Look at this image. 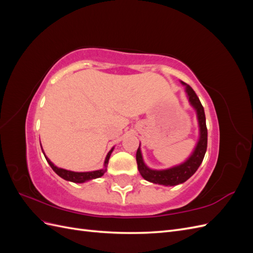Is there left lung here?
Wrapping results in <instances>:
<instances>
[{"label":"left lung","instance_id":"1","mask_svg":"<svg viewBox=\"0 0 253 253\" xmlns=\"http://www.w3.org/2000/svg\"><path fill=\"white\" fill-rule=\"evenodd\" d=\"M186 85V91L189 96V101L192 104L196 112H197V118L198 122H200L201 127V137L198 143L195 148V151L191 157L187 160L186 163L181 164L180 166L171 168V169L157 171V170H151L144 165L140 149L138 148L136 153V160L137 166H138L139 173L141 174L142 177L151 182L159 183V185L165 186H176L178 183L185 182L187 179H189L192 176L196 170L200 168L201 164L203 163V159L205 157L206 151H207V144H208V131H207L206 126V116L204 106L202 105L200 98L197 97L194 89L190 85H187L186 83H183Z\"/></svg>","mask_w":253,"mask_h":253}]
</instances>
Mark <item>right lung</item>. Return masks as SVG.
Here are the masks:
<instances>
[{
	"label": "right lung",
	"instance_id": "obj_1",
	"mask_svg": "<svg viewBox=\"0 0 253 253\" xmlns=\"http://www.w3.org/2000/svg\"><path fill=\"white\" fill-rule=\"evenodd\" d=\"M114 149H112L109 154L106 155V158H105V162H104V167L108 166V163H109V159H110V156L112 154ZM43 151V150H42ZM45 156V154H44ZM45 158H46L47 163L49 164V166L51 167V169L55 171L60 177H62L63 179L65 180H70V181H73V182H84V181H87V180H90V179H95V178H98V177H101V176L105 173V169H102V170H98V171H93V172H73V171H67V170H64V169H61V168H58L56 167L55 165H53L50 160L45 156Z\"/></svg>",
	"mask_w": 253,
	"mask_h": 253
}]
</instances>
